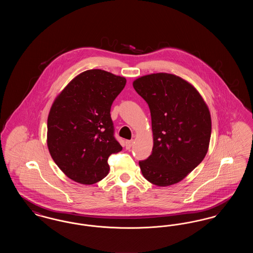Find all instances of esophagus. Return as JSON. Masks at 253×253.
<instances>
[{
  "instance_id": "34e87169",
  "label": "esophagus",
  "mask_w": 253,
  "mask_h": 253,
  "mask_svg": "<svg viewBox=\"0 0 253 253\" xmlns=\"http://www.w3.org/2000/svg\"><path fill=\"white\" fill-rule=\"evenodd\" d=\"M125 146H126L127 150H130L132 146V140H126L125 141Z\"/></svg>"
}]
</instances>
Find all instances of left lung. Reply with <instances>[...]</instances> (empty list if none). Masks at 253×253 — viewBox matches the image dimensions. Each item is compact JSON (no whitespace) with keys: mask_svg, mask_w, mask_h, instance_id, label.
Instances as JSON below:
<instances>
[{"mask_svg":"<svg viewBox=\"0 0 253 253\" xmlns=\"http://www.w3.org/2000/svg\"><path fill=\"white\" fill-rule=\"evenodd\" d=\"M132 85L149 105L154 134L152 155L139 161L142 174L160 187L175 184L207 155L211 133L209 108L193 85L175 75L151 74Z\"/></svg>","mask_w":253,"mask_h":253,"instance_id":"8db88e82","label":"left lung"}]
</instances>
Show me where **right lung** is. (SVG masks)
Returning a JSON list of instances; mask_svg holds the SVG:
<instances>
[{
  "label": "right lung",
  "mask_w": 253,
  "mask_h": 253,
  "mask_svg": "<svg viewBox=\"0 0 253 253\" xmlns=\"http://www.w3.org/2000/svg\"><path fill=\"white\" fill-rule=\"evenodd\" d=\"M126 79L100 69L77 76L55 99L47 120L49 153L72 180L91 185L108 174V158L122 150L111 106Z\"/></svg>",
  "instance_id": "add662e5"
}]
</instances>
